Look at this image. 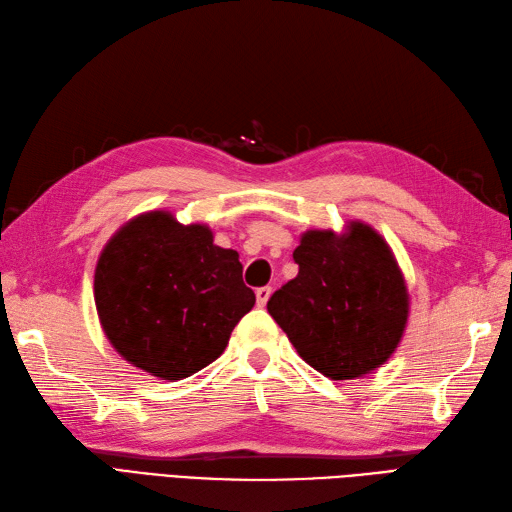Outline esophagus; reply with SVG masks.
<instances>
[{
  "mask_svg": "<svg viewBox=\"0 0 512 512\" xmlns=\"http://www.w3.org/2000/svg\"><path fill=\"white\" fill-rule=\"evenodd\" d=\"M270 294H272V287H259V290L255 292V296H257V305H259V307H266Z\"/></svg>",
  "mask_w": 512,
  "mask_h": 512,
  "instance_id": "obj_1",
  "label": "esophagus"
}]
</instances>
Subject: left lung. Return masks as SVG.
I'll list each match as a JSON object with an SVG mask.
<instances>
[{"label": "left lung", "instance_id": "1", "mask_svg": "<svg viewBox=\"0 0 512 512\" xmlns=\"http://www.w3.org/2000/svg\"><path fill=\"white\" fill-rule=\"evenodd\" d=\"M296 279L268 300V313L311 368L333 381L368 374L398 348L409 292L391 248L372 227L307 231L294 251Z\"/></svg>", "mask_w": 512, "mask_h": 512}]
</instances>
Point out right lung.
Here are the masks:
<instances>
[{"label": "right lung", "instance_id": "obj_1", "mask_svg": "<svg viewBox=\"0 0 512 512\" xmlns=\"http://www.w3.org/2000/svg\"><path fill=\"white\" fill-rule=\"evenodd\" d=\"M95 305L119 355L162 381L216 361L255 305L240 255L205 225L147 212L112 235L95 270Z\"/></svg>", "mask_w": 512, "mask_h": 512}]
</instances>
